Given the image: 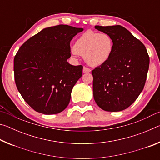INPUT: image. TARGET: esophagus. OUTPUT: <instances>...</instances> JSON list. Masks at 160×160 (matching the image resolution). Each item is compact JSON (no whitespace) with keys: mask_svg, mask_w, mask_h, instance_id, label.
I'll return each instance as SVG.
<instances>
[{"mask_svg":"<svg viewBox=\"0 0 160 160\" xmlns=\"http://www.w3.org/2000/svg\"><path fill=\"white\" fill-rule=\"evenodd\" d=\"M82 71H83V72H85V73H86V72H90L91 71V70L90 68H88L84 66Z\"/></svg>","mask_w":160,"mask_h":160,"instance_id":"obj_1","label":"esophagus"}]
</instances>
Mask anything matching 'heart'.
Wrapping results in <instances>:
<instances>
[{
    "label": "heart",
    "instance_id": "b5f03b06",
    "mask_svg": "<svg viewBox=\"0 0 160 160\" xmlns=\"http://www.w3.org/2000/svg\"><path fill=\"white\" fill-rule=\"evenodd\" d=\"M113 48V40L110 35L90 30L75 41L71 53L75 56H84L85 61L92 66H99L112 57Z\"/></svg>",
    "mask_w": 160,
    "mask_h": 160
}]
</instances>
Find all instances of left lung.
<instances>
[{
	"label": "left lung",
	"instance_id": "left-lung-1",
	"mask_svg": "<svg viewBox=\"0 0 160 160\" xmlns=\"http://www.w3.org/2000/svg\"><path fill=\"white\" fill-rule=\"evenodd\" d=\"M94 28L113 40L112 57L92 71L94 101L107 112L126 109L138 97L144 88L150 64L144 44L121 25Z\"/></svg>",
	"mask_w": 160,
	"mask_h": 160
}]
</instances>
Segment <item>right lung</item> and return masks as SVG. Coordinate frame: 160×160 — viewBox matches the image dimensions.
<instances>
[{"mask_svg": "<svg viewBox=\"0 0 160 160\" xmlns=\"http://www.w3.org/2000/svg\"><path fill=\"white\" fill-rule=\"evenodd\" d=\"M83 31L67 25L43 29L26 41L14 58L16 86L32 109L56 114L68 105L71 92L82 75L83 67L67 61L70 42Z\"/></svg>", "mask_w": 160, "mask_h": 160, "instance_id": "obj_1", "label": "right lung"}]
</instances>
